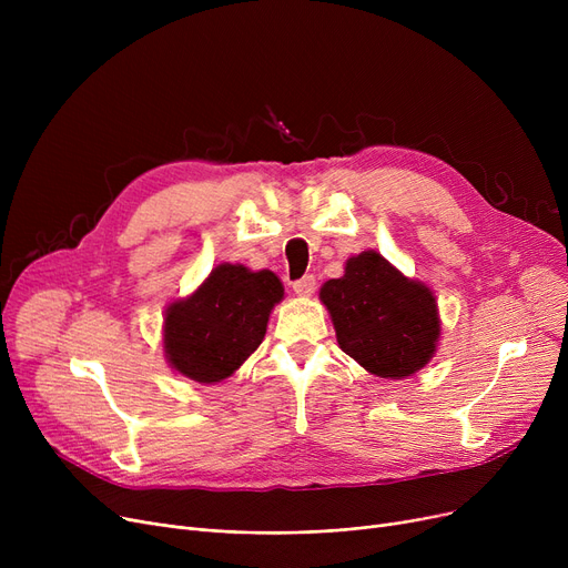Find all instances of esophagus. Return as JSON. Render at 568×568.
<instances>
[{
	"label": "esophagus",
	"mask_w": 568,
	"mask_h": 568,
	"mask_svg": "<svg viewBox=\"0 0 568 568\" xmlns=\"http://www.w3.org/2000/svg\"><path fill=\"white\" fill-rule=\"evenodd\" d=\"M292 290H294L296 296H311V294L315 292V276L306 274L304 278L294 281V283H292Z\"/></svg>",
	"instance_id": "34e87169"
}]
</instances>
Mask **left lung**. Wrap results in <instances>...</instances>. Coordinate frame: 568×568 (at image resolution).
<instances>
[{
    "instance_id": "1",
    "label": "left lung",
    "mask_w": 568,
    "mask_h": 568,
    "mask_svg": "<svg viewBox=\"0 0 568 568\" xmlns=\"http://www.w3.org/2000/svg\"><path fill=\"white\" fill-rule=\"evenodd\" d=\"M320 302L341 349L368 373L403 379L433 359L442 332L433 290L377 251L349 257L345 274L320 287Z\"/></svg>"
}]
</instances>
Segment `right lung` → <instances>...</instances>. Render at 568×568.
I'll return each mask as SVG.
<instances>
[{
  "label": "right lung",
  "mask_w": 568,
  "mask_h": 568,
  "mask_svg": "<svg viewBox=\"0 0 568 568\" xmlns=\"http://www.w3.org/2000/svg\"><path fill=\"white\" fill-rule=\"evenodd\" d=\"M283 294V283L268 268L219 264L191 296L168 306V364L202 384L230 377L262 343L268 313Z\"/></svg>",
  "instance_id": "obj_1"
}]
</instances>
